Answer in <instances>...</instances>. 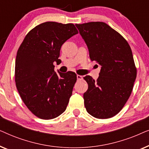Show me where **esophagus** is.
Returning a JSON list of instances; mask_svg holds the SVG:
<instances>
[{
  "instance_id": "obj_1",
  "label": "esophagus",
  "mask_w": 149,
  "mask_h": 149,
  "mask_svg": "<svg viewBox=\"0 0 149 149\" xmlns=\"http://www.w3.org/2000/svg\"><path fill=\"white\" fill-rule=\"evenodd\" d=\"M77 80H81V79H83V77L81 76V75H79V74H77Z\"/></svg>"
}]
</instances>
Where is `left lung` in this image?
<instances>
[{
  "label": "left lung",
  "mask_w": 149,
  "mask_h": 149,
  "mask_svg": "<svg viewBox=\"0 0 149 149\" xmlns=\"http://www.w3.org/2000/svg\"><path fill=\"white\" fill-rule=\"evenodd\" d=\"M75 26L87 45L91 60L101 67L97 81L89 75L83 78L88 84L83 94L85 109L97 119L113 117L125 104L136 78L131 48L119 32L104 22Z\"/></svg>",
  "instance_id": "1"
}]
</instances>
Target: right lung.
Listing matches in <instances>:
<instances>
[{
	"instance_id": "obj_1",
	"label": "right lung",
	"mask_w": 149,
	"mask_h": 149,
	"mask_svg": "<svg viewBox=\"0 0 149 149\" xmlns=\"http://www.w3.org/2000/svg\"><path fill=\"white\" fill-rule=\"evenodd\" d=\"M78 34L73 24L47 22L30 30L17 51L15 81L20 97L28 109L42 119H54L66 109L77 74H58L61 47Z\"/></svg>"
}]
</instances>
